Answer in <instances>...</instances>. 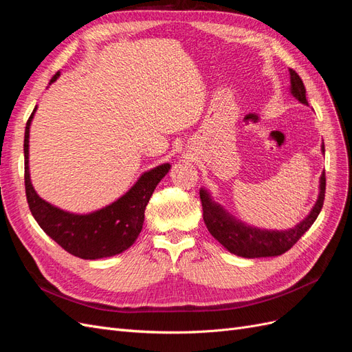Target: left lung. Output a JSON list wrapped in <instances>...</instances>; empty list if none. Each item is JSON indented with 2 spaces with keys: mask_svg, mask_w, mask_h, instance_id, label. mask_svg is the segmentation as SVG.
<instances>
[{
  "mask_svg": "<svg viewBox=\"0 0 352 352\" xmlns=\"http://www.w3.org/2000/svg\"><path fill=\"white\" fill-rule=\"evenodd\" d=\"M291 73V92L294 97L302 104H308L305 98V87L298 76V73L289 69ZM324 153V145L322 146ZM326 192V176L324 172L320 177V194L314 204L310 214H308L300 225L289 230H261L251 228L232 217L216 202H212L207 190H199V198L202 204V216L208 232L214 236L223 247L232 254H236L245 258H260V257H276L291 250L304 233L311 228L317 216L320 214Z\"/></svg>",
  "mask_w": 352,
  "mask_h": 352,
  "instance_id": "left-lung-1",
  "label": "left lung"
}]
</instances>
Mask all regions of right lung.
Listing matches in <instances>:
<instances>
[{
	"label": "right lung",
	"mask_w": 352,
	"mask_h": 352,
	"mask_svg": "<svg viewBox=\"0 0 352 352\" xmlns=\"http://www.w3.org/2000/svg\"><path fill=\"white\" fill-rule=\"evenodd\" d=\"M60 76L57 72L51 82ZM32 111L25 129V188L26 199L32 216L41 229L54 239L63 250L83 260H98L111 257L127 250L136 241L144 225L145 207L155 186L160 184L170 164H162L145 172L140 180L113 204L89 214H73L63 211L42 199L30 182L29 176V127L34 119Z\"/></svg>",
	"instance_id": "1"
}]
</instances>
